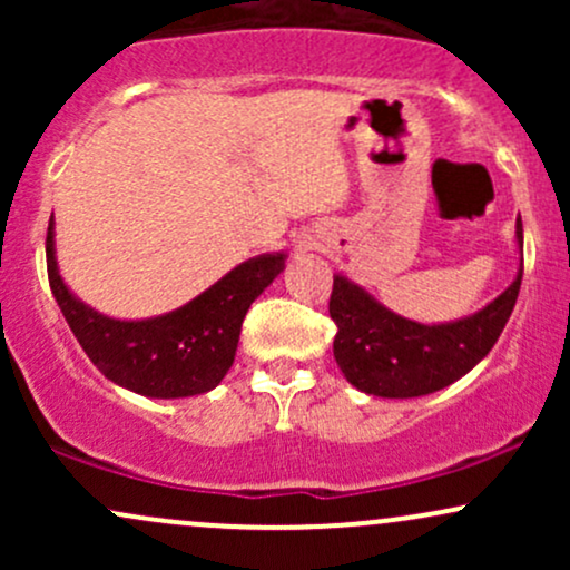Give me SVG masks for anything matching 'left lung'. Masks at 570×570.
<instances>
[{"label": "left lung", "mask_w": 570, "mask_h": 570, "mask_svg": "<svg viewBox=\"0 0 570 570\" xmlns=\"http://www.w3.org/2000/svg\"><path fill=\"white\" fill-rule=\"evenodd\" d=\"M522 246V222L517 219ZM522 273L474 316L453 324H417L385 311L348 278L335 276L330 316L337 324L332 348L348 377L364 394L410 399L426 396L466 375L488 356L512 316Z\"/></svg>", "instance_id": "8db88e82"}]
</instances>
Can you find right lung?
<instances>
[{"mask_svg": "<svg viewBox=\"0 0 570 570\" xmlns=\"http://www.w3.org/2000/svg\"><path fill=\"white\" fill-rule=\"evenodd\" d=\"M48 281L69 330L109 381L136 394L179 399L212 391L233 367L248 305L284 271V254L248 259L193 303L147 322H117L90 311L63 286L53 254V222L45 238Z\"/></svg>", "mask_w": 570, "mask_h": 570, "instance_id": "add662e5", "label": "right lung"}]
</instances>
